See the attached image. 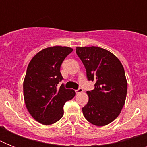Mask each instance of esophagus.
Returning <instances> with one entry per match:
<instances>
[{"mask_svg": "<svg viewBox=\"0 0 147 147\" xmlns=\"http://www.w3.org/2000/svg\"><path fill=\"white\" fill-rule=\"evenodd\" d=\"M82 92H83V89L82 88H79L78 89L76 90V94H79V93H82Z\"/></svg>", "mask_w": 147, "mask_h": 147, "instance_id": "obj_1", "label": "esophagus"}]
</instances>
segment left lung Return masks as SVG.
<instances>
[{
	"label": "left lung",
	"instance_id": "8db88e82",
	"mask_svg": "<svg viewBox=\"0 0 147 147\" xmlns=\"http://www.w3.org/2000/svg\"><path fill=\"white\" fill-rule=\"evenodd\" d=\"M76 53L86 69L87 78L95 82L87 92L88 102L82 112L88 122L105 126L118 117L125 104L127 82L123 65L112 53L98 47H76Z\"/></svg>",
	"mask_w": 147,
	"mask_h": 147
}]
</instances>
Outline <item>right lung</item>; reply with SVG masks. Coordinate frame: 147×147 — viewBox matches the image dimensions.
<instances>
[{"mask_svg":"<svg viewBox=\"0 0 147 147\" xmlns=\"http://www.w3.org/2000/svg\"><path fill=\"white\" fill-rule=\"evenodd\" d=\"M73 49L55 46L42 49L31 59L24 81V97L29 113L36 121L44 125L57 122L64 114L63 106L72 99L76 92L66 89L60 66Z\"/></svg>","mask_w":147,"mask_h":147,"instance_id":"1","label":"right lung"}]
</instances>
